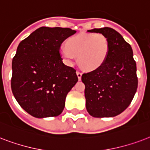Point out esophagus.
Listing matches in <instances>:
<instances>
[{
	"mask_svg": "<svg viewBox=\"0 0 150 150\" xmlns=\"http://www.w3.org/2000/svg\"><path fill=\"white\" fill-rule=\"evenodd\" d=\"M76 75H77V77H78L79 80H81V76H82V73H81L80 71H76Z\"/></svg>",
	"mask_w": 150,
	"mask_h": 150,
	"instance_id": "obj_1",
	"label": "esophagus"
}]
</instances>
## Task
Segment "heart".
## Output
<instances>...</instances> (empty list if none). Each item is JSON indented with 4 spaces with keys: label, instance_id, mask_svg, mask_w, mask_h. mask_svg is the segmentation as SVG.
Returning a JSON list of instances; mask_svg holds the SVG:
<instances>
[{
    "label": "heart",
    "instance_id": "b5f03b06",
    "mask_svg": "<svg viewBox=\"0 0 150 150\" xmlns=\"http://www.w3.org/2000/svg\"><path fill=\"white\" fill-rule=\"evenodd\" d=\"M110 48V41L102 33H81L68 38L67 46L59 48V54L68 66H71L77 56L82 68L93 71L104 64Z\"/></svg>",
    "mask_w": 150,
    "mask_h": 150
}]
</instances>
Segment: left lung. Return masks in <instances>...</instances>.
Instances as JSON below:
<instances>
[{"label":"left lung","mask_w":150,"mask_h":150,"mask_svg":"<svg viewBox=\"0 0 150 150\" xmlns=\"http://www.w3.org/2000/svg\"><path fill=\"white\" fill-rule=\"evenodd\" d=\"M89 33H102L110 48L104 64L83 74L86 109L93 117H113L125 111L138 88L136 63L131 45L118 32L110 27L93 29Z\"/></svg>","instance_id":"obj_1"}]
</instances>
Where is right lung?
Returning a JSON list of instances; mask_svg holds the SVG:
<instances>
[{"label":"right lung","mask_w":150,"mask_h":150,"mask_svg":"<svg viewBox=\"0 0 150 150\" xmlns=\"http://www.w3.org/2000/svg\"><path fill=\"white\" fill-rule=\"evenodd\" d=\"M76 33L69 28H38L22 40L12 59L11 91L20 106L37 118L57 117L78 78L66 66L59 48Z\"/></svg>","instance_id":"right-lung-1"}]
</instances>
